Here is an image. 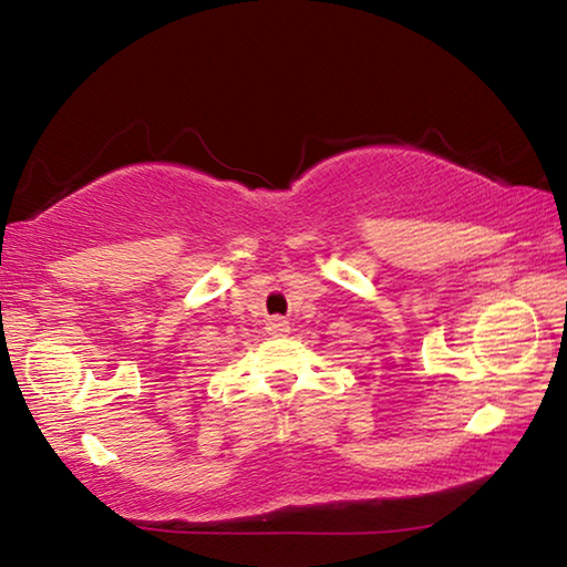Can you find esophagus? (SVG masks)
I'll return each instance as SVG.
<instances>
[{
  "label": "esophagus",
  "instance_id": "34e87169",
  "mask_svg": "<svg viewBox=\"0 0 567 567\" xmlns=\"http://www.w3.org/2000/svg\"><path fill=\"white\" fill-rule=\"evenodd\" d=\"M287 330H290V324H287V320H282V318L267 320V332H270L272 338H282Z\"/></svg>",
  "mask_w": 567,
  "mask_h": 567
}]
</instances>
